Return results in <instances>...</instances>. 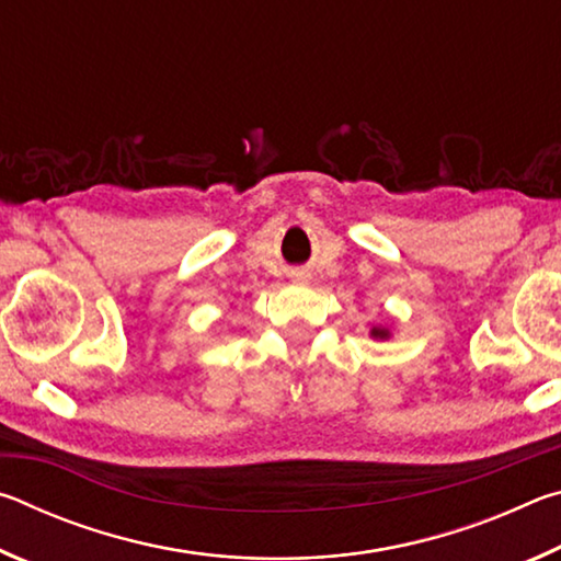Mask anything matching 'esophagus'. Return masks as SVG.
Returning <instances> with one entry per match:
<instances>
[{
    "label": "esophagus",
    "instance_id": "obj_1",
    "mask_svg": "<svg viewBox=\"0 0 561 561\" xmlns=\"http://www.w3.org/2000/svg\"><path fill=\"white\" fill-rule=\"evenodd\" d=\"M289 277H291V282H297V284H307L311 279V274L307 270H294Z\"/></svg>",
    "mask_w": 561,
    "mask_h": 561
}]
</instances>
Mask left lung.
Returning <instances> with one entry per match:
<instances>
[{"label": "left lung", "instance_id": "1", "mask_svg": "<svg viewBox=\"0 0 561 561\" xmlns=\"http://www.w3.org/2000/svg\"><path fill=\"white\" fill-rule=\"evenodd\" d=\"M368 336L376 339V341H388L393 334H391V329H386V327H371V331H368Z\"/></svg>", "mask_w": 561, "mask_h": 561}]
</instances>
